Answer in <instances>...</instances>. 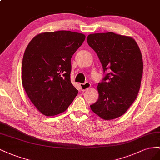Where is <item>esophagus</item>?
I'll return each instance as SVG.
<instances>
[{"label":"esophagus","instance_id":"obj_1","mask_svg":"<svg viewBox=\"0 0 160 160\" xmlns=\"http://www.w3.org/2000/svg\"><path fill=\"white\" fill-rule=\"evenodd\" d=\"M80 85L82 91H84L90 87V84L89 82H87L85 83H83V84H80Z\"/></svg>","mask_w":160,"mask_h":160}]
</instances>
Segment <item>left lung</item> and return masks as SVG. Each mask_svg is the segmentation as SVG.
Wrapping results in <instances>:
<instances>
[{"instance_id": "1", "label": "left lung", "mask_w": 160, "mask_h": 160, "mask_svg": "<svg viewBox=\"0 0 160 160\" xmlns=\"http://www.w3.org/2000/svg\"><path fill=\"white\" fill-rule=\"evenodd\" d=\"M87 42L104 74L97 86L98 99L90 108L102 119H114L125 114L139 93L143 70L140 49L132 38L112 32L90 34Z\"/></svg>"}]
</instances>
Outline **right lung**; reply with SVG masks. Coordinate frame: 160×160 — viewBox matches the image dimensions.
<instances>
[{
	"label": "right lung",
	"instance_id": "1",
	"mask_svg": "<svg viewBox=\"0 0 160 160\" xmlns=\"http://www.w3.org/2000/svg\"><path fill=\"white\" fill-rule=\"evenodd\" d=\"M85 38L70 31L45 32L27 45L22 62V84L44 115L65 111L78 92L70 81L71 58Z\"/></svg>",
	"mask_w": 160,
	"mask_h": 160
}]
</instances>
